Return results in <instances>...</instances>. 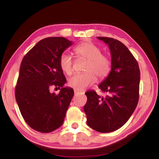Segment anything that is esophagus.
<instances>
[{
	"label": "esophagus",
	"instance_id": "1",
	"mask_svg": "<svg viewBox=\"0 0 159 159\" xmlns=\"http://www.w3.org/2000/svg\"><path fill=\"white\" fill-rule=\"evenodd\" d=\"M79 93H82V91L76 90V89H74V94H75V95H78V94H79Z\"/></svg>",
	"mask_w": 159,
	"mask_h": 159
}]
</instances>
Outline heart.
<instances>
[{"label":"heart","mask_w":159,"mask_h":159,"mask_svg":"<svg viewBox=\"0 0 159 159\" xmlns=\"http://www.w3.org/2000/svg\"><path fill=\"white\" fill-rule=\"evenodd\" d=\"M78 57L87 60L84 73L76 74L69 80V85L79 90H85L93 84L96 77L99 80H104L109 76L111 69V62L109 57L101 53V50L91 42H83L74 48ZM61 69L67 75L73 73V60L66 53L61 54L59 60Z\"/></svg>","instance_id":"obj_1"}]
</instances>
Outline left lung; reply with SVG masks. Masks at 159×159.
I'll return each instance as SVG.
<instances>
[{
  "label": "left lung",
  "instance_id": "obj_1",
  "mask_svg": "<svg viewBox=\"0 0 159 159\" xmlns=\"http://www.w3.org/2000/svg\"><path fill=\"white\" fill-rule=\"evenodd\" d=\"M98 39L109 45L111 69L99 85L107 95L101 97L94 90L86 92L84 111L88 125L106 133L121 128L134 112L139 100L140 71L136 59L121 42L112 38Z\"/></svg>",
  "mask_w": 159,
  "mask_h": 159
}]
</instances>
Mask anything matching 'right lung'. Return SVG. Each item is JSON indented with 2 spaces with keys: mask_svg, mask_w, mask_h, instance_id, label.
<instances>
[{
  "mask_svg": "<svg viewBox=\"0 0 159 159\" xmlns=\"http://www.w3.org/2000/svg\"><path fill=\"white\" fill-rule=\"evenodd\" d=\"M72 41L64 37H48L40 41L21 61L15 99L26 123L40 133L52 132L63 124L74 90L64 88L66 79L59 60ZM53 86L60 93H50Z\"/></svg>",
  "mask_w": 159,
  "mask_h": 159,
  "instance_id": "1",
  "label": "right lung"
}]
</instances>
